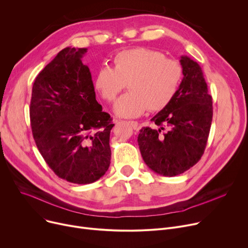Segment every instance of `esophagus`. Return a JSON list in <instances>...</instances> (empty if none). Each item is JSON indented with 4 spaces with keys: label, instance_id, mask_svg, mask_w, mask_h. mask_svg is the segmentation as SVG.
Returning a JSON list of instances; mask_svg holds the SVG:
<instances>
[{
    "label": "esophagus",
    "instance_id": "esophagus-1",
    "mask_svg": "<svg viewBox=\"0 0 248 248\" xmlns=\"http://www.w3.org/2000/svg\"><path fill=\"white\" fill-rule=\"evenodd\" d=\"M129 124H131V127L134 129H139V123L136 121H129Z\"/></svg>",
    "mask_w": 248,
    "mask_h": 248
}]
</instances>
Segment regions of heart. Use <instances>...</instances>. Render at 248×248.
I'll return each mask as SVG.
<instances>
[{"mask_svg": "<svg viewBox=\"0 0 248 248\" xmlns=\"http://www.w3.org/2000/svg\"><path fill=\"white\" fill-rule=\"evenodd\" d=\"M183 67L162 53L146 47L120 52L113 58V69L104 65L95 73L93 88L108 103L114 101L124 89L113 107L114 113L122 118H136L147 108L152 111L166 108L178 91Z\"/></svg>", "mask_w": 248, "mask_h": 248, "instance_id": "heart-1", "label": "heart"}]
</instances>
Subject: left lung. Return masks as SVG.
Returning <instances> with one entry per match:
<instances>
[{
  "instance_id": "8db88e82",
  "label": "left lung",
  "mask_w": 248,
  "mask_h": 248,
  "mask_svg": "<svg viewBox=\"0 0 248 248\" xmlns=\"http://www.w3.org/2000/svg\"><path fill=\"white\" fill-rule=\"evenodd\" d=\"M179 62L184 78L178 91L152 119L158 128L142 127L138 137L146 166L164 176L183 173L202 158L212 121V97L202 68L186 56Z\"/></svg>"
}]
</instances>
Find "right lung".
<instances>
[{"label":"right lung","instance_id":"1","mask_svg":"<svg viewBox=\"0 0 248 248\" xmlns=\"http://www.w3.org/2000/svg\"><path fill=\"white\" fill-rule=\"evenodd\" d=\"M87 51L62 49L37 76L30 105L40 154L59 177L77 185L94 183L108 170L114 125L95 100L90 69L81 62Z\"/></svg>","mask_w":248,"mask_h":248}]
</instances>
